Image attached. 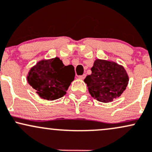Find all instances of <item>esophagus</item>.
<instances>
[{
    "label": "esophagus",
    "mask_w": 152,
    "mask_h": 152,
    "mask_svg": "<svg viewBox=\"0 0 152 152\" xmlns=\"http://www.w3.org/2000/svg\"><path fill=\"white\" fill-rule=\"evenodd\" d=\"M85 74H84V75H80L79 76V79H80V80H84L85 79Z\"/></svg>",
    "instance_id": "obj_1"
}]
</instances>
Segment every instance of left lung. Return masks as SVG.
<instances>
[{
	"instance_id": "obj_1",
	"label": "left lung",
	"mask_w": 152,
	"mask_h": 152,
	"mask_svg": "<svg viewBox=\"0 0 152 152\" xmlns=\"http://www.w3.org/2000/svg\"><path fill=\"white\" fill-rule=\"evenodd\" d=\"M91 71L84 82L91 96L102 103L112 102L120 97L129 84L126 69L113 61L95 59Z\"/></svg>"
}]
</instances>
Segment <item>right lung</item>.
Listing matches in <instances>:
<instances>
[{
  "label": "right lung",
  "instance_id": "obj_1",
  "mask_svg": "<svg viewBox=\"0 0 152 152\" xmlns=\"http://www.w3.org/2000/svg\"><path fill=\"white\" fill-rule=\"evenodd\" d=\"M74 67L65 66L59 58L42 59L31 68L27 81L40 98L54 100L64 96L74 80Z\"/></svg>",
  "mask_w": 152,
  "mask_h": 152
}]
</instances>
